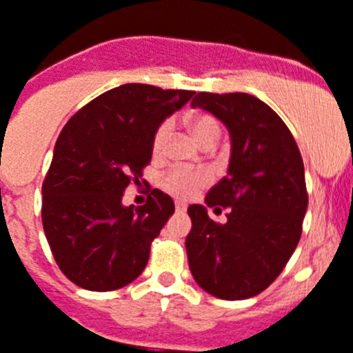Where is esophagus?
Segmentation results:
<instances>
[{
	"label": "esophagus",
	"mask_w": 353,
	"mask_h": 353,
	"mask_svg": "<svg viewBox=\"0 0 353 353\" xmlns=\"http://www.w3.org/2000/svg\"><path fill=\"white\" fill-rule=\"evenodd\" d=\"M174 210H176L179 214H182V212H185V204H182V202H176V204H174Z\"/></svg>",
	"instance_id": "34e87169"
}]
</instances>
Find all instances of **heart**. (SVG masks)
Listing matches in <instances>:
<instances>
[{"label":"heart","mask_w":353,"mask_h":353,"mask_svg":"<svg viewBox=\"0 0 353 353\" xmlns=\"http://www.w3.org/2000/svg\"><path fill=\"white\" fill-rule=\"evenodd\" d=\"M188 127L202 147H214L223 136V125L219 119L206 112H196V114L188 116ZM169 130H171L169 121H163L152 132L151 151L154 157L163 154V149L169 139ZM210 182H212V173L206 169L174 168L163 174L160 185L165 193L174 199L188 201V199H193L199 191L204 190Z\"/></svg>","instance_id":"heart-1"}]
</instances>
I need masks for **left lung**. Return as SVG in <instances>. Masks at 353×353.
<instances>
[{"instance_id":"obj_1","label":"left lung","mask_w":353,"mask_h":353,"mask_svg":"<svg viewBox=\"0 0 353 353\" xmlns=\"http://www.w3.org/2000/svg\"><path fill=\"white\" fill-rule=\"evenodd\" d=\"M225 123L232 136L228 174L208 191L215 214L191 204L185 250L191 274L206 293L245 300L280 276L302 236L307 190L304 162L288 125L263 101L248 94L201 92L191 101Z\"/></svg>"}]
</instances>
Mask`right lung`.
<instances>
[{"label": "right lung", "instance_id": "right-lung-1", "mask_svg": "<svg viewBox=\"0 0 353 353\" xmlns=\"http://www.w3.org/2000/svg\"><path fill=\"white\" fill-rule=\"evenodd\" d=\"M193 95L123 84L64 125L42 184V225L54 261L75 285L116 291L143 272L174 202L151 190L143 206H123V193L151 163L152 132Z\"/></svg>", "mask_w": 353, "mask_h": 353}]
</instances>
